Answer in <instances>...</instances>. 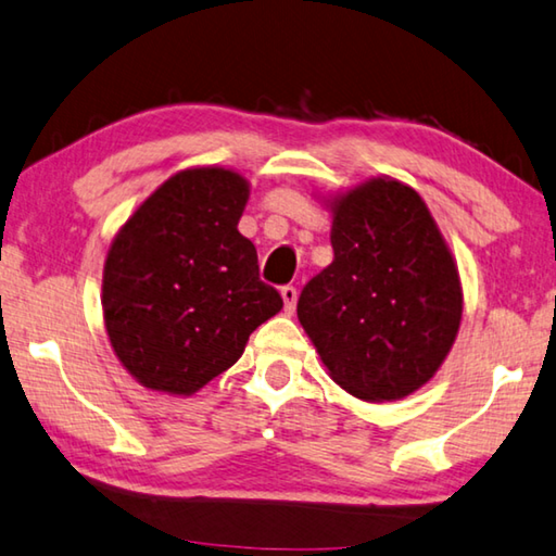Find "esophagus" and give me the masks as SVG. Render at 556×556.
Wrapping results in <instances>:
<instances>
[{"label": "esophagus", "instance_id": "1", "mask_svg": "<svg viewBox=\"0 0 556 556\" xmlns=\"http://www.w3.org/2000/svg\"><path fill=\"white\" fill-rule=\"evenodd\" d=\"M280 295H283L286 313H293L295 303H298V288L295 286H283V288H280Z\"/></svg>", "mask_w": 556, "mask_h": 556}]
</instances>
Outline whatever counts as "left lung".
I'll return each mask as SVG.
<instances>
[{
    "mask_svg": "<svg viewBox=\"0 0 556 556\" xmlns=\"http://www.w3.org/2000/svg\"><path fill=\"white\" fill-rule=\"evenodd\" d=\"M334 261L298 319L329 376L362 401H397L434 376L462 323L456 263L420 194L376 178L332 202Z\"/></svg>",
    "mask_w": 556,
    "mask_h": 556,
    "instance_id": "8db88e82",
    "label": "left lung"
}]
</instances>
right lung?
Instances as JSON below:
<instances>
[{"label":"right lung","instance_id":"1","mask_svg":"<svg viewBox=\"0 0 556 556\" xmlns=\"http://www.w3.org/2000/svg\"><path fill=\"white\" fill-rule=\"evenodd\" d=\"M247 200L239 173L182 170L112 241L104 327L126 371L151 391H200L283 307L278 290L258 278L256 247L237 229Z\"/></svg>","mask_w":556,"mask_h":556}]
</instances>
